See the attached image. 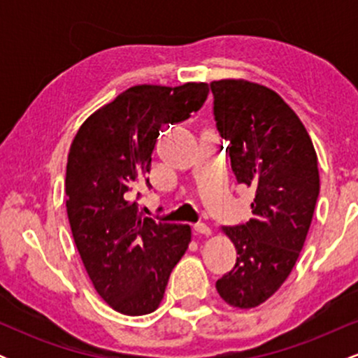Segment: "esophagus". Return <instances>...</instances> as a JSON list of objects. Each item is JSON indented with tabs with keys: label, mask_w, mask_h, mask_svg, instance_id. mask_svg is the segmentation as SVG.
<instances>
[{
	"label": "esophagus",
	"mask_w": 358,
	"mask_h": 358,
	"mask_svg": "<svg viewBox=\"0 0 358 358\" xmlns=\"http://www.w3.org/2000/svg\"><path fill=\"white\" fill-rule=\"evenodd\" d=\"M193 234H195V236H210L212 231L210 227H207V225L199 224V225H193Z\"/></svg>",
	"instance_id": "34e87169"
}]
</instances>
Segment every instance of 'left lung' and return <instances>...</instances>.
Instances as JSON below:
<instances>
[{
	"label": "left lung",
	"instance_id": "8db88e82",
	"mask_svg": "<svg viewBox=\"0 0 358 358\" xmlns=\"http://www.w3.org/2000/svg\"><path fill=\"white\" fill-rule=\"evenodd\" d=\"M210 89L234 175L256 195L252 219L222 227L237 261L215 287L227 305L250 310L296 264L320 193L318 158L306 127L273 89L244 79L213 80Z\"/></svg>",
	"mask_w": 358,
	"mask_h": 358
}]
</instances>
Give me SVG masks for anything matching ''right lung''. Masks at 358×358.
<instances>
[{
	"mask_svg": "<svg viewBox=\"0 0 358 358\" xmlns=\"http://www.w3.org/2000/svg\"><path fill=\"white\" fill-rule=\"evenodd\" d=\"M207 96L205 82L134 85L90 114L71 145L65 205L73 242L99 296L122 315L153 313L190 244L188 225L143 217L134 193L150 187L159 131L190 117Z\"/></svg>",
	"mask_w": 358,
	"mask_h": 358,
	"instance_id": "obj_1",
	"label": "right lung"
}]
</instances>
